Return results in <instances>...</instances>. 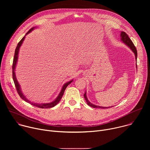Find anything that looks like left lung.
Instances as JSON below:
<instances>
[{"label": "left lung", "instance_id": "left-lung-1", "mask_svg": "<svg viewBox=\"0 0 150 150\" xmlns=\"http://www.w3.org/2000/svg\"><path fill=\"white\" fill-rule=\"evenodd\" d=\"M120 37H121V40L124 42V43L125 45H126L128 47H129L131 50L135 54V59H136V60H137V50L136 49V47H135L134 43L132 42V40L130 39V38L128 37L127 34L125 33V32H123V31H122L121 32V34H120ZM84 98L85 99V100H86V102L87 103V104L91 107H92V108H102V109H106V108H112V107L113 106H111V107H101V106H98V105H94L92 103H91L89 100H88L87 97V96H86V91H85V94H84Z\"/></svg>", "mask_w": 150, "mask_h": 150}]
</instances>
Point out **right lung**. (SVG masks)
<instances>
[{
    "label": "right lung",
    "mask_w": 150,
    "mask_h": 150,
    "mask_svg": "<svg viewBox=\"0 0 150 150\" xmlns=\"http://www.w3.org/2000/svg\"><path fill=\"white\" fill-rule=\"evenodd\" d=\"M35 28V27H33L31 29H30L25 34L27 35L28 33H30L31 31H33L34 29ZM25 35L21 40V41L18 42V44L15 49V54H14V57H13V64H12V78H13V80L14 81V83H15V85L16 87V90H17V92L19 94V96H20V97L23 99L25 101L28 103H30L31 105H34L35 107H37V108H41V109H49V108H53V107L55 106L60 100V99L62 98L63 94H64V91H65V90H66L67 87H68V85H69L73 80H71L67 83H65V84H64L63 85V87L62 88V90L59 94V96H57V97L51 103H41V104H38V103H32L31 101H29L25 96L23 94V93H22V91H21V87H20V85L16 79V75H15V68H16V63H17V60H18V53H19V48L21 47V46L22 45L23 42L25 39Z\"/></svg>",
    "instance_id": "1"
}]
</instances>
